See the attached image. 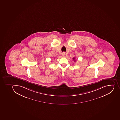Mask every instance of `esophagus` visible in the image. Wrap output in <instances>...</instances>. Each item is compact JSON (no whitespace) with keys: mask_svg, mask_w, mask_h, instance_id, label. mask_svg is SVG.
Segmentation results:
<instances>
[{"mask_svg":"<svg viewBox=\"0 0 120 120\" xmlns=\"http://www.w3.org/2000/svg\"><path fill=\"white\" fill-rule=\"evenodd\" d=\"M63 56H65V52H64V53H63L62 54Z\"/></svg>","mask_w":120,"mask_h":120,"instance_id":"obj_1","label":"esophagus"}]
</instances>
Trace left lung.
I'll use <instances>...</instances> for the list:
<instances>
[{
	"label": "left lung",
	"instance_id": "8db88e82",
	"mask_svg": "<svg viewBox=\"0 0 120 120\" xmlns=\"http://www.w3.org/2000/svg\"><path fill=\"white\" fill-rule=\"evenodd\" d=\"M73 59L74 60H75V57L73 58Z\"/></svg>",
	"mask_w": 120,
	"mask_h": 120
}]
</instances>
